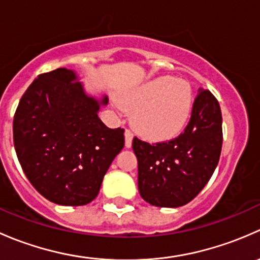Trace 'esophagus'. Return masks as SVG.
<instances>
[{
    "label": "esophagus",
    "instance_id": "34e87169",
    "mask_svg": "<svg viewBox=\"0 0 260 260\" xmlns=\"http://www.w3.org/2000/svg\"><path fill=\"white\" fill-rule=\"evenodd\" d=\"M124 137H125V147L127 148H131L132 147V140H133V131L129 129V128H127L124 132Z\"/></svg>",
    "mask_w": 260,
    "mask_h": 260
}]
</instances>
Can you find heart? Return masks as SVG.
I'll return each instance as SVG.
<instances>
[{
	"instance_id": "heart-1",
	"label": "heart",
	"mask_w": 260,
	"mask_h": 260,
	"mask_svg": "<svg viewBox=\"0 0 260 260\" xmlns=\"http://www.w3.org/2000/svg\"><path fill=\"white\" fill-rule=\"evenodd\" d=\"M192 89L185 80L157 78L122 99V107L135 111L136 129L151 141L176 137L185 128L192 111Z\"/></svg>"
}]
</instances>
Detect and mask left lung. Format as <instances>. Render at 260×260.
I'll return each mask as SVG.
<instances>
[{"label":"left lung","instance_id":"8db88e82","mask_svg":"<svg viewBox=\"0 0 260 260\" xmlns=\"http://www.w3.org/2000/svg\"><path fill=\"white\" fill-rule=\"evenodd\" d=\"M222 117L219 102L200 89L185 131L164 142L133 138L138 161V190L142 199L158 208L186 205L205 187L219 164Z\"/></svg>","mask_w":260,"mask_h":260}]
</instances>
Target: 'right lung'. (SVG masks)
<instances>
[{
  "mask_svg": "<svg viewBox=\"0 0 260 260\" xmlns=\"http://www.w3.org/2000/svg\"><path fill=\"white\" fill-rule=\"evenodd\" d=\"M101 102L88 96L74 72L40 74L26 89L14 117V145L31 185L57 205H86L96 198L124 129L98 117Z\"/></svg>",
  "mask_w": 260,
  "mask_h": 260,
  "instance_id": "add662e5",
  "label": "right lung"
}]
</instances>
